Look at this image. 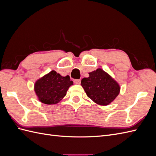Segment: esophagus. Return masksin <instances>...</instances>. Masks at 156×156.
Segmentation results:
<instances>
[{"label":"esophagus","mask_w":156,"mask_h":156,"mask_svg":"<svg viewBox=\"0 0 156 156\" xmlns=\"http://www.w3.org/2000/svg\"><path fill=\"white\" fill-rule=\"evenodd\" d=\"M81 79H75L74 81H73V82H74V83L75 84H81Z\"/></svg>","instance_id":"esophagus-1"}]
</instances>
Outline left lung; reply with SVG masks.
<instances>
[{"mask_svg":"<svg viewBox=\"0 0 156 156\" xmlns=\"http://www.w3.org/2000/svg\"><path fill=\"white\" fill-rule=\"evenodd\" d=\"M88 74L89 77L83 78L81 84L87 96L98 105L110 104L120 93L119 83L101 68Z\"/></svg>","mask_w":156,"mask_h":156,"instance_id":"obj_1","label":"left lung"}]
</instances>
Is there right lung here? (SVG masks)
I'll list each match as a JSON object with an SVG mask.
<instances>
[{
	"label": "right lung",
	"mask_w": 156,
	"mask_h": 156,
	"mask_svg": "<svg viewBox=\"0 0 156 156\" xmlns=\"http://www.w3.org/2000/svg\"><path fill=\"white\" fill-rule=\"evenodd\" d=\"M73 84L69 75L62 77L55 70L37 80L34 91L40 101L45 104L58 103L66 95L70 86Z\"/></svg>",
	"instance_id": "right-lung-1"
}]
</instances>
